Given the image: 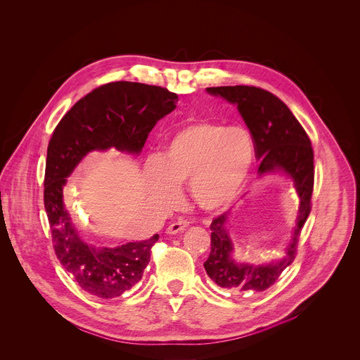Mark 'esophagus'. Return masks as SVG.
Here are the masks:
<instances>
[{"mask_svg": "<svg viewBox=\"0 0 360 360\" xmlns=\"http://www.w3.org/2000/svg\"><path fill=\"white\" fill-rule=\"evenodd\" d=\"M189 224H191L189 220H186V219H178V220H175L174 223H171V224L168 226L167 233H168V234H176V233H179V231H184Z\"/></svg>", "mask_w": 360, "mask_h": 360, "instance_id": "1", "label": "esophagus"}]
</instances>
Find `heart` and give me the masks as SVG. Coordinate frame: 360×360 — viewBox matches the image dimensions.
<instances>
[{
	"instance_id": "heart-1",
	"label": "heart",
	"mask_w": 360,
	"mask_h": 360,
	"mask_svg": "<svg viewBox=\"0 0 360 360\" xmlns=\"http://www.w3.org/2000/svg\"><path fill=\"white\" fill-rule=\"evenodd\" d=\"M255 161V143L240 126L198 120L178 129L147 172V189L157 207L178 200L188 182L193 202L205 210L227 206L242 191Z\"/></svg>"
}]
</instances>
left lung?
I'll use <instances>...</instances> for the list:
<instances>
[{"instance_id":"obj_1","label":"left lung","mask_w":360,"mask_h":360,"mask_svg":"<svg viewBox=\"0 0 360 360\" xmlns=\"http://www.w3.org/2000/svg\"><path fill=\"white\" fill-rule=\"evenodd\" d=\"M206 90L237 104L250 130L256 158L260 160L259 174L284 171L292 178L300 196L297 226L285 256L267 266L236 263L231 259L233 246L226 230L229 214L221 213L212 220L210 255L203 263L207 276L219 287L234 294L262 292L270 288L295 259L301 229L311 212L314 150L308 134L291 110L273 93L256 86H220Z\"/></svg>"}]
</instances>
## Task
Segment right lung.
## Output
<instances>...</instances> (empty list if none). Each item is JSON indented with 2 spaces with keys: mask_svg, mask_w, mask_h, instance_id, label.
<instances>
[{
  "mask_svg": "<svg viewBox=\"0 0 360 360\" xmlns=\"http://www.w3.org/2000/svg\"><path fill=\"white\" fill-rule=\"evenodd\" d=\"M178 96L161 86L111 82L82 97L56 126L46 155L44 203L53 250L82 290L115 298L133 288L150 263L158 234L115 249L86 245L63 203L66 178L93 150L139 154L151 130L176 105Z\"/></svg>",
  "mask_w": 360,
  "mask_h": 360,
  "instance_id": "1",
  "label": "right lung"
}]
</instances>
